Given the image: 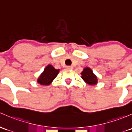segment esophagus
Here are the masks:
<instances>
[{
  "instance_id": "esophagus-1",
  "label": "esophagus",
  "mask_w": 132,
  "mask_h": 132,
  "mask_svg": "<svg viewBox=\"0 0 132 132\" xmlns=\"http://www.w3.org/2000/svg\"><path fill=\"white\" fill-rule=\"evenodd\" d=\"M66 69H68V70H72V69H73V67H72L71 66H66Z\"/></svg>"
}]
</instances>
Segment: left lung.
<instances>
[{
	"mask_svg": "<svg viewBox=\"0 0 132 132\" xmlns=\"http://www.w3.org/2000/svg\"><path fill=\"white\" fill-rule=\"evenodd\" d=\"M81 75L83 80L88 85H92L97 84V78L89 68H85Z\"/></svg>",
	"mask_w": 132,
	"mask_h": 132,
	"instance_id": "left-lung-1",
	"label": "left lung"
}]
</instances>
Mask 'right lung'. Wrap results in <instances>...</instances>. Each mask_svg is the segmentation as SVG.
Returning a JSON list of instances; mask_svg holds the SVG:
<instances>
[{
  "label": "right lung",
  "instance_id": "add662e5",
  "mask_svg": "<svg viewBox=\"0 0 132 132\" xmlns=\"http://www.w3.org/2000/svg\"><path fill=\"white\" fill-rule=\"evenodd\" d=\"M59 71V70H56L52 65L48 64L44 69V72L40 75L37 80V82L42 85H48L57 76Z\"/></svg>",
  "mask_w": 132,
  "mask_h": 132
}]
</instances>
